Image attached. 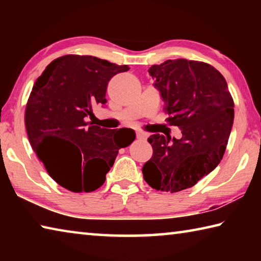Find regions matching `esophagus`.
I'll use <instances>...</instances> for the list:
<instances>
[{
  "mask_svg": "<svg viewBox=\"0 0 261 261\" xmlns=\"http://www.w3.org/2000/svg\"><path fill=\"white\" fill-rule=\"evenodd\" d=\"M136 136H137V139H139V140H145L147 138V136L143 134V132H137Z\"/></svg>",
  "mask_w": 261,
  "mask_h": 261,
  "instance_id": "1",
  "label": "esophagus"
}]
</instances>
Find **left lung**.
Masks as SVG:
<instances>
[{"mask_svg": "<svg viewBox=\"0 0 261 261\" xmlns=\"http://www.w3.org/2000/svg\"><path fill=\"white\" fill-rule=\"evenodd\" d=\"M148 73L160 91L167 122L182 138L152 135L153 155L143 167L144 179L158 191L192 188L222 160L233 122V100L224 77L199 61L168 60Z\"/></svg>", "mask_w": 261, "mask_h": 261, "instance_id": "8db88e82", "label": "left lung"}]
</instances>
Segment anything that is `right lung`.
<instances>
[{
	"instance_id": "add662e5",
	"label": "right lung",
	"mask_w": 261,
	"mask_h": 261,
	"mask_svg": "<svg viewBox=\"0 0 261 261\" xmlns=\"http://www.w3.org/2000/svg\"><path fill=\"white\" fill-rule=\"evenodd\" d=\"M117 65L88 55H65L47 65L26 103L25 126L31 146L47 173L71 192H92L105 183L118 149L135 140V131L105 129L87 122ZM130 134L125 140L122 132Z\"/></svg>"
}]
</instances>
